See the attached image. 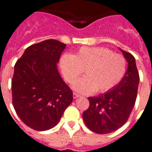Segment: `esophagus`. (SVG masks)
Segmentation results:
<instances>
[{"mask_svg": "<svg viewBox=\"0 0 152 152\" xmlns=\"http://www.w3.org/2000/svg\"><path fill=\"white\" fill-rule=\"evenodd\" d=\"M79 97H81V95H80V94H78V93H76V92H74V93H73V97H74L75 99Z\"/></svg>", "mask_w": 152, "mask_h": 152, "instance_id": "1", "label": "esophagus"}]
</instances>
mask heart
I'll return each mask as SVG.
<instances>
[{
    "label": "heart",
    "mask_w": 152,
    "mask_h": 152,
    "mask_svg": "<svg viewBox=\"0 0 152 152\" xmlns=\"http://www.w3.org/2000/svg\"><path fill=\"white\" fill-rule=\"evenodd\" d=\"M60 66L68 83H73L85 70L86 76L73 84V89L83 94L96 91L106 92L118 85L126 72V60L104 47H82L75 55L66 53Z\"/></svg>",
    "instance_id": "b5f03b06"
}]
</instances>
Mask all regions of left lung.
I'll list each match as a JSON object with an SVG mask.
<instances>
[{"label":"left lung","instance_id":"8db88e82","mask_svg":"<svg viewBox=\"0 0 152 152\" xmlns=\"http://www.w3.org/2000/svg\"><path fill=\"white\" fill-rule=\"evenodd\" d=\"M128 68L121 81L110 91L88 97L89 107L82 114L86 125L97 134H108L121 128L133 110L140 76L134 57L121 49Z\"/></svg>","mask_w":152,"mask_h":152}]
</instances>
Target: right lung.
<instances>
[{"instance_id":"add662e5","label":"right lung","mask_w":152,"mask_h":152,"mask_svg":"<svg viewBox=\"0 0 152 152\" xmlns=\"http://www.w3.org/2000/svg\"><path fill=\"white\" fill-rule=\"evenodd\" d=\"M66 45L47 39L28 47L14 67L12 80L15 111L38 131L55 127L73 101V93L57 69Z\"/></svg>"}]
</instances>
